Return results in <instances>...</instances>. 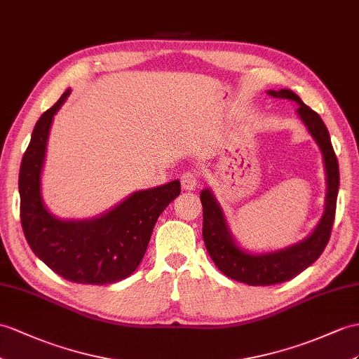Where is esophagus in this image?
I'll return each mask as SVG.
<instances>
[{"label": "esophagus", "mask_w": 359, "mask_h": 359, "mask_svg": "<svg viewBox=\"0 0 359 359\" xmlns=\"http://www.w3.org/2000/svg\"><path fill=\"white\" fill-rule=\"evenodd\" d=\"M181 186L184 190L190 191L198 187V175L195 172H184L181 175Z\"/></svg>", "instance_id": "obj_1"}]
</instances>
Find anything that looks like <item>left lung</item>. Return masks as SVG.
<instances>
[{"mask_svg":"<svg viewBox=\"0 0 359 359\" xmlns=\"http://www.w3.org/2000/svg\"><path fill=\"white\" fill-rule=\"evenodd\" d=\"M266 93L276 99L292 100L299 104L295 111L297 116L300 117L311 137L316 140L323 155L326 169V198L321 219L308 238L277 251L250 252L236 242L224 210L212 189L207 187L201 191L204 212L203 238L210 257L222 274L250 286H269L291 280L321 256L329 242L332 225H334L339 187L337 155L332 147L329 130L323 123L321 117L308 104H304L299 95L291 90H269Z\"/></svg>","mask_w":359,"mask_h":359,"instance_id":"left-lung-1","label":"left lung"}]
</instances>
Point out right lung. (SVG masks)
<instances>
[{
    "label": "right lung",
    "mask_w": 359,
    "mask_h": 359,
    "mask_svg": "<svg viewBox=\"0 0 359 359\" xmlns=\"http://www.w3.org/2000/svg\"><path fill=\"white\" fill-rule=\"evenodd\" d=\"M60 99L34 125L20 169L21 225L32 251L65 280L85 285L117 283L142 262L158 216L181 194V182L170 181L130 194L120 204L91 219H59L41 195V175L55 114Z\"/></svg>",
    "instance_id": "1"
}]
</instances>
